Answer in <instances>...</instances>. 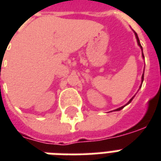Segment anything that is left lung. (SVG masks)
I'll return each mask as SVG.
<instances>
[{"label": "left lung", "instance_id": "obj_1", "mask_svg": "<svg viewBox=\"0 0 161 161\" xmlns=\"http://www.w3.org/2000/svg\"><path fill=\"white\" fill-rule=\"evenodd\" d=\"M135 37H136V40H137V43H138L139 46H140V47H141V48H142V45H141V43H140V40H139L138 35H137V33H135ZM142 57L144 58V55H143V52H142ZM143 80H144V73L142 74V82H143ZM141 87H142V85L140 86V88H141ZM134 97H135V96H134V97H132L131 99H130V100L128 101V103H127V104H126V105H128V103H131L132 100H133V98H134ZM126 105H124V106H122V107H121V108H116V109H115V111H118V110H121V108H124V107H125V106H126Z\"/></svg>", "mask_w": 161, "mask_h": 161}]
</instances>
